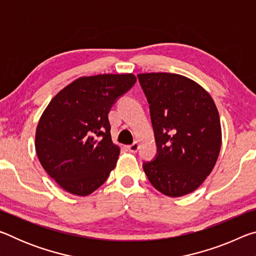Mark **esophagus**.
<instances>
[{
  "instance_id": "esophagus-1",
  "label": "esophagus",
  "mask_w": 256,
  "mask_h": 256,
  "mask_svg": "<svg viewBox=\"0 0 256 256\" xmlns=\"http://www.w3.org/2000/svg\"><path fill=\"white\" fill-rule=\"evenodd\" d=\"M138 148H140V144H138V141H136V142H134L133 144H131V146H128V149L130 151H131L132 154H136V151L138 150Z\"/></svg>"
}]
</instances>
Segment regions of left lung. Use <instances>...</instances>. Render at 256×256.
<instances>
[{"label":"left lung","instance_id":"left-lung-1","mask_svg":"<svg viewBox=\"0 0 256 256\" xmlns=\"http://www.w3.org/2000/svg\"><path fill=\"white\" fill-rule=\"evenodd\" d=\"M150 105L157 152L144 162L156 190L170 198L192 193L214 170L222 148V126L214 99L196 81L175 73H141Z\"/></svg>","mask_w":256,"mask_h":256}]
</instances>
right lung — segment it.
Wrapping results in <instances>:
<instances>
[{
	"label": "right lung",
	"mask_w": 256,
	"mask_h": 256,
	"mask_svg": "<svg viewBox=\"0 0 256 256\" xmlns=\"http://www.w3.org/2000/svg\"><path fill=\"white\" fill-rule=\"evenodd\" d=\"M136 81L132 73L81 76L60 90L42 114L36 154L66 192L89 196L115 168L120 146L112 141L108 112Z\"/></svg>",
	"instance_id": "add662e5"
}]
</instances>
